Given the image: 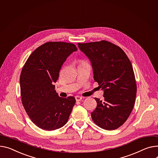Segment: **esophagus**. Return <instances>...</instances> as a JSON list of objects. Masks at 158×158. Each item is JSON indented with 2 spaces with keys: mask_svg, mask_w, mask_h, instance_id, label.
<instances>
[{
  "mask_svg": "<svg viewBox=\"0 0 158 158\" xmlns=\"http://www.w3.org/2000/svg\"><path fill=\"white\" fill-rule=\"evenodd\" d=\"M75 98L77 102H79V101H81L82 100V97H80V96H76L75 97Z\"/></svg>",
  "mask_w": 158,
  "mask_h": 158,
  "instance_id": "34e87169",
  "label": "esophagus"
}]
</instances>
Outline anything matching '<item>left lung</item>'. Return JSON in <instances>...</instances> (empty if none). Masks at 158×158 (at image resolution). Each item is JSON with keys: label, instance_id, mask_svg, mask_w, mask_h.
Masks as SVG:
<instances>
[{"label": "left lung", "instance_id": "left-lung-1", "mask_svg": "<svg viewBox=\"0 0 158 158\" xmlns=\"http://www.w3.org/2000/svg\"><path fill=\"white\" fill-rule=\"evenodd\" d=\"M90 60L94 80L103 90L104 100L94 98L97 106L91 113L99 127L113 130L122 126L133 109L136 84L131 61L119 46L107 40L78 43Z\"/></svg>", "mask_w": 158, "mask_h": 158}]
</instances>
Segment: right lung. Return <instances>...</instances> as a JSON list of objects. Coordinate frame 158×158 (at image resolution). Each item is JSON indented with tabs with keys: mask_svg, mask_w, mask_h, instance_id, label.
<instances>
[{
	"mask_svg": "<svg viewBox=\"0 0 158 158\" xmlns=\"http://www.w3.org/2000/svg\"><path fill=\"white\" fill-rule=\"evenodd\" d=\"M77 50L65 42H48L31 53L21 72V97L31 121L41 129L60 128L69 120L76 103L73 97L58 96L54 83L67 58Z\"/></svg>",
	"mask_w": 158,
	"mask_h": 158,
	"instance_id": "1",
	"label": "right lung"
}]
</instances>
